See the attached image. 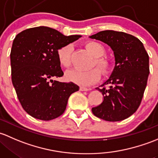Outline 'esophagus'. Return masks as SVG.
I'll return each instance as SVG.
<instances>
[{
    "label": "esophagus",
    "instance_id": "1",
    "mask_svg": "<svg viewBox=\"0 0 158 158\" xmlns=\"http://www.w3.org/2000/svg\"><path fill=\"white\" fill-rule=\"evenodd\" d=\"M90 90V88H87V87H80V90H81V91H88Z\"/></svg>",
    "mask_w": 158,
    "mask_h": 158
}]
</instances>
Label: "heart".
Wrapping results in <instances>:
<instances>
[{
    "instance_id": "obj_1",
    "label": "heart",
    "mask_w": 158,
    "mask_h": 158,
    "mask_svg": "<svg viewBox=\"0 0 158 158\" xmlns=\"http://www.w3.org/2000/svg\"><path fill=\"white\" fill-rule=\"evenodd\" d=\"M86 48L95 57L92 65H96L99 68L103 74H106L110 69V60L103 55L106 53L105 47L101 43L95 41H90L86 43ZM72 46L71 44L64 45L58 50L57 56L59 64L62 67L68 68L71 64V55ZM68 81L74 82L81 86H88L97 82L100 77V72L97 68H91L90 70L72 69L68 71L65 74Z\"/></svg>"
}]
</instances>
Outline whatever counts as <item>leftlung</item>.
Instances as JSON below:
<instances>
[{
    "label": "left lung",
    "instance_id": "left-lung-1",
    "mask_svg": "<svg viewBox=\"0 0 158 158\" xmlns=\"http://www.w3.org/2000/svg\"><path fill=\"white\" fill-rule=\"evenodd\" d=\"M89 37L108 45L115 57L110 77L102 88H96L103 94V103L92 108V113L106 121L126 119L138 110L142 100L150 73L148 55L139 39L126 32L105 30Z\"/></svg>",
    "mask_w": 158,
    "mask_h": 158
}]
</instances>
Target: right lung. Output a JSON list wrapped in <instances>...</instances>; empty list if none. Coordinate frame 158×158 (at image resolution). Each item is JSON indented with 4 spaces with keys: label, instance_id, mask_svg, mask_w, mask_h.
Here are the masks:
<instances>
[{
    "label": "right lung",
    "instance_id": "obj_1",
    "mask_svg": "<svg viewBox=\"0 0 158 158\" xmlns=\"http://www.w3.org/2000/svg\"><path fill=\"white\" fill-rule=\"evenodd\" d=\"M81 37L65 36L43 26L27 29L16 35L10 52L12 83L23 108L31 116L44 121L60 116L71 94L79 90L74 83L52 78L64 74L58 50Z\"/></svg>",
    "mask_w": 158,
    "mask_h": 158
}]
</instances>
